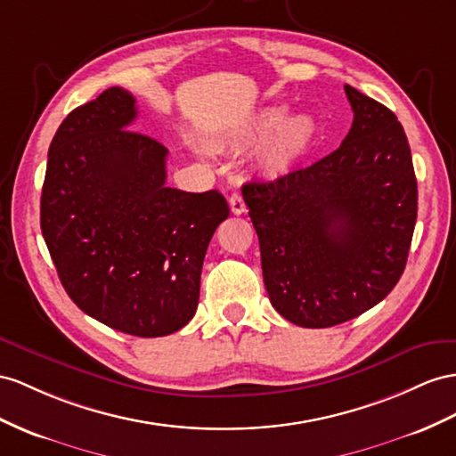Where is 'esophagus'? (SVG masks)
I'll return each instance as SVG.
<instances>
[{
	"mask_svg": "<svg viewBox=\"0 0 456 456\" xmlns=\"http://www.w3.org/2000/svg\"><path fill=\"white\" fill-rule=\"evenodd\" d=\"M229 208H231V212L235 214V216H240V214L247 212V206H244V200H242L240 194H231Z\"/></svg>",
	"mask_w": 456,
	"mask_h": 456,
	"instance_id": "obj_1",
	"label": "esophagus"
}]
</instances>
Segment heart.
Returning a JSON list of instances; mask_svg holds the SVG:
<instances>
[{
	"instance_id": "heart-1",
	"label": "heart",
	"mask_w": 456,
	"mask_h": 456,
	"mask_svg": "<svg viewBox=\"0 0 456 456\" xmlns=\"http://www.w3.org/2000/svg\"><path fill=\"white\" fill-rule=\"evenodd\" d=\"M285 106H267L256 113L248 123L235 131L214 138L217 150H239L268 142L260 151V167L267 177L285 175L306 154L318 134V125L310 115L289 117Z\"/></svg>"
}]
</instances>
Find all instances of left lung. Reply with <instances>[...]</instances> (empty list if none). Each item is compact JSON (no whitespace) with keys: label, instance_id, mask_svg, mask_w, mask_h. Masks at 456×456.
Listing matches in <instances>:
<instances>
[{"label":"left lung","instance_id":"obj_1","mask_svg":"<svg viewBox=\"0 0 456 456\" xmlns=\"http://www.w3.org/2000/svg\"><path fill=\"white\" fill-rule=\"evenodd\" d=\"M353 126L310 167L242 184L273 308L300 328H331L376 306L399 283L418 214L403 125L345 86Z\"/></svg>","mask_w":456,"mask_h":456}]
</instances>
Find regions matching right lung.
I'll list each match as a JSON object with an SVG mask.
<instances>
[{
	"instance_id": "1",
	"label": "right lung",
	"mask_w": 456,
	"mask_h": 456,
	"mask_svg": "<svg viewBox=\"0 0 456 456\" xmlns=\"http://www.w3.org/2000/svg\"><path fill=\"white\" fill-rule=\"evenodd\" d=\"M136 100L111 86L69 113L50 144L40 227L67 295L88 316L163 337L198 308L208 244L229 206L166 184L167 148L134 131Z\"/></svg>"
}]
</instances>
